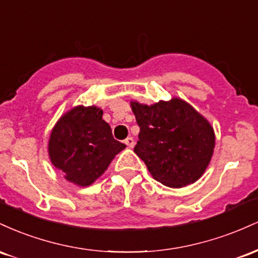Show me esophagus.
Instances as JSON below:
<instances>
[{"mask_svg": "<svg viewBox=\"0 0 258 258\" xmlns=\"http://www.w3.org/2000/svg\"><path fill=\"white\" fill-rule=\"evenodd\" d=\"M125 144H126L127 147L133 148V147H135V139H133L132 137H127L125 139Z\"/></svg>", "mask_w": 258, "mask_h": 258, "instance_id": "esophagus-1", "label": "esophagus"}]
</instances>
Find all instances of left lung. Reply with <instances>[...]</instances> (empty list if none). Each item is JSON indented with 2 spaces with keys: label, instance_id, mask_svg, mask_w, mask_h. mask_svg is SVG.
I'll return each instance as SVG.
<instances>
[{
  "label": "left lung",
  "instance_id": "left-lung-1",
  "mask_svg": "<svg viewBox=\"0 0 258 258\" xmlns=\"http://www.w3.org/2000/svg\"><path fill=\"white\" fill-rule=\"evenodd\" d=\"M131 106L139 126L135 153L154 178L171 188L199 179L215 148L214 130L205 117L178 98Z\"/></svg>",
  "mask_w": 258,
  "mask_h": 258
}]
</instances>
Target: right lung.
I'll list each match as a JSON object with an SVG mask.
<instances>
[{
  "label": "right lung",
  "instance_id": "1",
  "mask_svg": "<svg viewBox=\"0 0 258 258\" xmlns=\"http://www.w3.org/2000/svg\"><path fill=\"white\" fill-rule=\"evenodd\" d=\"M97 106H76L60 117L51 133L48 153L52 164L69 182L90 185L110 165L125 144L114 139L111 128Z\"/></svg>",
  "mask_w": 258,
  "mask_h": 258
}]
</instances>
